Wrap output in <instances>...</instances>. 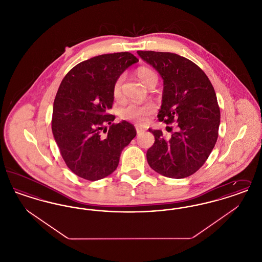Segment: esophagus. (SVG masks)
I'll return each instance as SVG.
<instances>
[{"mask_svg":"<svg viewBox=\"0 0 262 262\" xmlns=\"http://www.w3.org/2000/svg\"><path fill=\"white\" fill-rule=\"evenodd\" d=\"M142 133H144V129H143V128H140V127H137V135H140V134H142Z\"/></svg>","mask_w":262,"mask_h":262,"instance_id":"1","label":"esophagus"}]
</instances>
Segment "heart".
Segmentation results:
<instances>
[{
  "label": "heart",
  "instance_id": "1",
  "mask_svg": "<svg viewBox=\"0 0 262 262\" xmlns=\"http://www.w3.org/2000/svg\"><path fill=\"white\" fill-rule=\"evenodd\" d=\"M137 74L138 77L141 79V81L148 88L154 83H157L158 81V76L156 75V73L147 67L138 68ZM124 79H125V75H120L116 79L113 85V96L116 99H119L122 97V88H123ZM154 111H155V107L153 104L130 103L120 110V116L129 122H134L138 125H143L144 123H146L147 117L151 114H153Z\"/></svg>",
  "mask_w": 262,
  "mask_h": 262
}]
</instances>
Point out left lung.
Wrapping results in <instances>:
<instances>
[{"mask_svg":"<svg viewBox=\"0 0 262 262\" xmlns=\"http://www.w3.org/2000/svg\"><path fill=\"white\" fill-rule=\"evenodd\" d=\"M137 54L163 78L158 120L177 125L169 138L162 130L149 128L155 141L147 150V162L167 178H187L207 160L218 138L220 108L215 90L200 67L185 57L154 51Z\"/></svg>","mask_w":262,"mask_h":262,"instance_id":"8db88e82","label":"left lung"}]
</instances>
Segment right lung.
I'll use <instances>...</instances> for the list:
<instances>
[{
    "label": "right lung",
    "mask_w": 262,
    "mask_h": 262,
    "mask_svg": "<svg viewBox=\"0 0 262 262\" xmlns=\"http://www.w3.org/2000/svg\"><path fill=\"white\" fill-rule=\"evenodd\" d=\"M137 62L128 52L104 54L77 63L63 77L54 100L52 132L63 161L76 176L98 181L112 174L122 151L137 136L134 125L114 124L115 116L108 112L116 79Z\"/></svg>",
    "instance_id": "right-lung-1"
}]
</instances>
